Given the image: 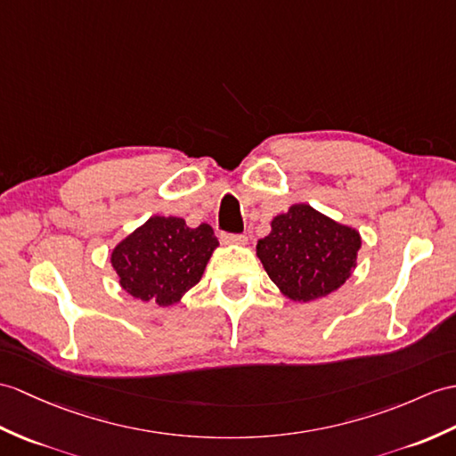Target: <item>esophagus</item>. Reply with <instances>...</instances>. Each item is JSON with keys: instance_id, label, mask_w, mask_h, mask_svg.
<instances>
[{"instance_id": "esophagus-1", "label": "esophagus", "mask_w": 456, "mask_h": 456, "mask_svg": "<svg viewBox=\"0 0 456 456\" xmlns=\"http://www.w3.org/2000/svg\"><path fill=\"white\" fill-rule=\"evenodd\" d=\"M221 240L229 242V245H245L248 239L242 232H221Z\"/></svg>"}]
</instances>
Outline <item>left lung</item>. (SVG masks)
Here are the masks:
<instances>
[{
	"instance_id": "obj_1",
	"label": "left lung",
	"mask_w": 456,
	"mask_h": 456,
	"mask_svg": "<svg viewBox=\"0 0 456 456\" xmlns=\"http://www.w3.org/2000/svg\"><path fill=\"white\" fill-rule=\"evenodd\" d=\"M362 247L359 232L306 204L273 217L256 254L270 280L293 301L326 297L349 278Z\"/></svg>"
}]
</instances>
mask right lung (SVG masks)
I'll use <instances>...</instances> for the list:
<instances>
[{"mask_svg":"<svg viewBox=\"0 0 456 456\" xmlns=\"http://www.w3.org/2000/svg\"><path fill=\"white\" fill-rule=\"evenodd\" d=\"M219 245L214 229L155 216L112 250V266L132 297L168 306L200 281Z\"/></svg>","mask_w":456,"mask_h":456,"instance_id":"right-lung-1","label":"right lung"}]
</instances>
